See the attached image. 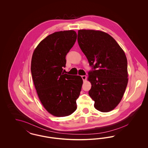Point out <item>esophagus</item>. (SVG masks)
Returning a JSON list of instances; mask_svg holds the SVG:
<instances>
[{
  "label": "esophagus",
  "mask_w": 148,
  "mask_h": 148,
  "mask_svg": "<svg viewBox=\"0 0 148 148\" xmlns=\"http://www.w3.org/2000/svg\"><path fill=\"white\" fill-rule=\"evenodd\" d=\"M82 79H83V81L84 82V81H85V80H86V78H87V77H86V75H82Z\"/></svg>",
  "instance_id": "obj_1"
}]
</instances>
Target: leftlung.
Returning a JSON list of instances; mask_svg holds the SVG:
<instances>
[{"label":"left lung","mask_w":148,"mask_h":148,"mask_svg":"<svg viewBox=\"0 0 148 148\" xmlns=\"http://www.w3.org/2000/svg\"><path fill=\"white\" fill-rule=\"evenodd\" d=\"M77 42L92 68L88 72L89 95L94 107L110 112L119 104L127 84L125 53L112 36L98 30H79Z\"/></svg>","instance_id":"8db88e82"}]
</instances>
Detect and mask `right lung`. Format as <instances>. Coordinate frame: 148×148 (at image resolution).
I'll return each instance as SVG.
<instances>
[{"instance_id":"add662e5","label":"right lung","mask_w":148,"mask_h":148,"mask_svg":"<svg viewBox=\"0 0 148 148\" xmlns=\"http://www.w3.org/2000/svg\"><path fill=\"white\" fill-rule=\"evenodd\" d=\"M77 38L74 30L54 33L43 39L33 54L31 73L35 89L45 109L56 116H68L77 108L83 79L63 72L66 56Z\"/></svg>"}]
</instances>
